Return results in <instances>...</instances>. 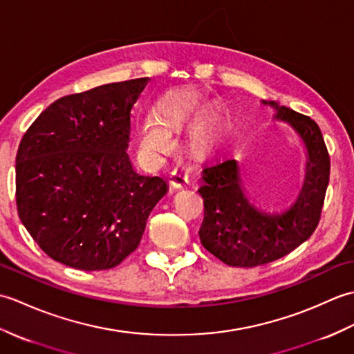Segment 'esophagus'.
Segmentation results:
<instances>
[{"label":"esophagus","instance_id":"esophagus-1","mask_svg":"<svg viewBox=\"0 0 354 354\" xmlns=\"http://www.w3.org/2000/svg\"><path fill=\"white\" fill-rule=\"evenodd\" d=\"M170 184L173 189H183L184 185L189 184V175L183 169H175L170 173Z\"/></svg>","mask_w":354,"mask_h":354}]
</instances>
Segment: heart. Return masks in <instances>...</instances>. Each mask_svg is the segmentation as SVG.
<instances>
[{
	"label": "heart",
	"mask_w": 354,
	"mask_h": 354,
	"mask_svg": "<svg viewBox=\"0 0 354 354\" xmlns=\"http://www.w3.org/2000/svg\"><path fill=\"white\" fill-rule=\"evenodd\" d=\"M179 122V114L171 103H161L156 109V118L147 117L142 122L137 145L141 153L146 156L156 158L164 153L171 145V137L169 129L176 126Z\"/></svg>",
	"instance_id": "1"
}]
</instances>
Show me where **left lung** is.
<instances>
[{
    "label": "left lung",
    "instance_id": "1",
    "mask_svg": "<svg viewBox=\"0 0 354 354\" xmlns=\"http://www.w3.org/2000/svg\"><path fill=\"white\" fill-rule=\"evenodd\" d=\"M274 120L289 123L306 147V175L295 202L281 213H266L246 196L239 164L223 156L205 164L199 193L204 221L199 237L208 252L230 266L254 268L284 257L317 230L330 176V156L319 126L277 102L263 100Z\"/></svg>",
    "mask_w": 354,
    "mask_h": 354
}]
</instances>
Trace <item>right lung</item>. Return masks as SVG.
<instances>
[{
  "label": "right lung",
  "instance_id": "obj_1",
  "mask_svg": "<svg viewBox=\"0 0 354 354\" xmlns=\"http://www.w3.org/2000/svg\"><path fill=\"white\" fill-rule=\"evenodd\" d=\"M147 77L65 95L19 142L17 207L41 250L62 265L103 270L137 250L147 217L169 187L126 153L131 109Z\"/></svg>",
  "mask_w": 354,
  "mask_h": 354
}]
</instances>
